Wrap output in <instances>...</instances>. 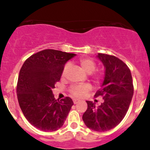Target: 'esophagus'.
<instances>
[{
  "instance_id": "obj_1",
  "label": "esophagus",
  "mask_w": 150,
  "mask_h": 150,
  "mask_svg": "<svg viewBox=\"0 0 150 150\" xmlns=\"http://www.w3.org/2000/svg\"><path fill=\"white\" fill-rule=\"evenodd\" d=\"M80 100H78V99H73V103H74V104H78V103L79 102H80Z\"/></svg>"
}]
</instances>
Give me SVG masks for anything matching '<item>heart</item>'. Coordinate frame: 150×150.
<instances>
[{"mask_svg": "<svg viewBox=\"0 0 150 150\" xmlns=\"http://www.w3.org/2000/svg\"><path fill=\"white\" fill-rule=\"evenodd\" d=\"M79 65H80L82 70L87 74H92L95 71L97 68V65L93 60L88 58H82L79 59ZM70 68L69 63H66L62 71V77H65L67 72ZM93 80L96 83H99L102 78V73H94L92 75ZM92 87L89 85H73L70 88V93L74 97L82 98L85 96L86 93L91 90Z\"/></svg>", "mask_w": 150, "mask_h": 150, "instance_id": "b5f03b06", "label": "heart"}]
</instances>
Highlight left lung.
Here are the masks:
<instances>
[{
	"label": "left lung",
	"instance_id": "8db88e82",
	"mask_svg": "<svg viewBox=\"0 0 150 150\" xmlns=\"http://www.w3.org/2000/svg\"><path fill=\"white\" fill-rule=\"evenodd\" d=\"M105 67V77L101 87L94 97L101 96L104 102L99 106L87 101V109L82 116L85 124L94 131L104 132L118 125L123 119L133 95V84L130 70L118 58L98 53Z\"/></svg>",
	"mask_w": 150,
	"mask_h": 150
}]
</instances>
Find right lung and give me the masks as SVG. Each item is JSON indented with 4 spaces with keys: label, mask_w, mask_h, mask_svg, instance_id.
Masks as SVG:
<instances>
[{
    "label": "right lung",
    "mask_w": 150,
    "mask_h": 150,
    "mask_svg": "<svg viewBox=\"0 0 150 150\" xmlns=\"http://www.w3.org/2000/svg\"><path fill=\"white\" fill-rule=\"evenodd\" d=\"M75 56L45 49L32 55L20 69L17 84L19 105L27 120L42 131L61 128L73 105L68 97L55 99L52 89L59 82L66 62Z\"/></svg>",
    "instance_id": "right-lung-1"
}]
</instances>
